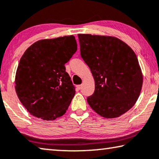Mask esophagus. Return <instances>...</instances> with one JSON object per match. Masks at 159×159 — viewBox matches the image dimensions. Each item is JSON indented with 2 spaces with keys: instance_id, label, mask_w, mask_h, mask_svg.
<instances>
[{
  "instance_id": "1",
  "label": "esophagus",
  "mask_w": 159,
  "mask_h": 159,
  "mask_svg": "<svg viewBox=\"0 0 159 159\" xmlns=\"http://www.w3.org/2000/svg\"><path fill=\"white\" fill-rule=\"evenodd\" d=\"M77 89H82V84L77 85Z\"/></svg>"
}]
</instances>
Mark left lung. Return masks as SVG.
<instances>
[{"label": "left lung", "mask_w": 159, "mask_h": 159, "mask_svg": "<svg viewBox=\"0 0 159 159\" xmlns=\"http://www.w3.org/2000/svg\"><path fill=\"white\" fill-rule=\"evenodd\" d=\"M78 38L80 55L95 80V92L87 102L103 118H118L135 104L141 93L143 74L136 55L114 36L80 34Z\"/></svg>", "instance_id": "1"}]
</instances>
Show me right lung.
<instances>
[{"label":"right lung","instance_id":"1","mask_svg":"<svg viewBox=\"0 0 159 159\" xmlns=\"http://www.w3.org/2000/svg\"><path fill=\"white\" fill-rule=\"evenodd\" d=\"M77 49L74 36L36 41L26 50L15 77L16 93L32 116L43 120L62 116L75 94L64 64Z\"/></svg>","mask_w":159,"mask_h":159}]
</instances>
